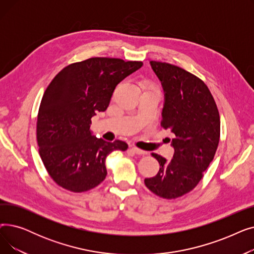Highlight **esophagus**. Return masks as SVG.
I'll list each match as a JSON object with an SVG mask.
<instances>
[{"label":"esophagus","mask_w":254,"mask_h":254,"mask_svg":"<svg viewBox=\"0 0 254 254\" xmlns=\"http://www.w3.org/2000/svg\"><path fill=\"white\" fill-rule=\"evenodd\" d=\"M130 150H131L132 152H134V153H136V154H139V155H144V154L147 153L146 151L141 150V149H139V148H137V147H131Z\"/></svg>","instance_id":"obj_1"}]
</instances>
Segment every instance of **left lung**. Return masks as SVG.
Wrapping results in <instances>:
<instances>
[{
	"label": "left lung",
	"mask_w": 254,
	"mask_h": 254,
	"mask_svg": "<svg viewBox=\"0 0 254 254\" xmlns=\"http://www.w3.org/2000/svg\"><path fill=\"white\" fill-rule=\"evenodd\" d=\"M164 89L162 127L175 137L171 161L152 153L159 164L154 177L145 185L156 195L176 198L190 192L214 158L220 136L217 106L207 85L177 65L150 62Z\"/></svg>",
	"instance_id": "obj_1"
}]
</instances>
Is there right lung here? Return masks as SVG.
I'll return each mask as SVG.
<instances>
[{"label":"right lung","instance_id":"1","mask_svg":"<svg viewBox=\"0 0 254 254\" xmlns=\"http://www.w3.org/2000/svg\"><path fill=\"white\" fill-rule=\"evenodd\" d=\"M142 65L92 58L66 65L46 88L38 113L37 141L47 172L63 189L82 192L96 188L107 176L106 157L127 149L126 142L93 136L90 119L107 109L116 85Z\"/></svg>","mask_w":254,"mask_h":254}]
</instances>
